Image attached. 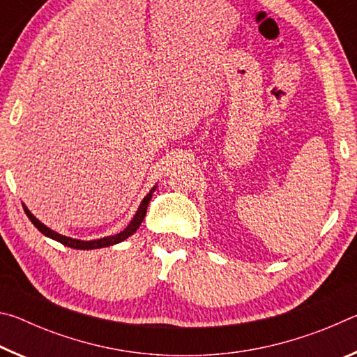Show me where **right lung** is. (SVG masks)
<instances>
[{
  "instance_id": "add662e5",
  "label": "right lung",
  "mask_w": 357,
  "mask_h": 357,
  "mask_svg": "<svg viewBox=\"0 0 357 357\" xmlns=\"http://www.w3.org/2000/svg\"><path fill=\"white\" fill-rule=\"evenodd\" d=\"M154 185L153 189L149 190V193L146 197L143 198L140 206H138L137 213L134 215V219L130 220V223L128 227H126L123 231L118 233V234H113V236H107V238H100V239H94V241H80V239H74V238H68V236H63V234H59L56 231H53L52 228L45 227L44 223H42L39 219H36V217L31 214V211H29L25 204H23V209H25V213L28 215V219L33 222V225L39 229V231L44 234V236L50 238V239H55L58 243H61L63 245H68L70 249H77V250H93V249H102V247H110L114 244H119L123 243L124 239H128L129 236L134 234L138 227L142 225V222L144 219V215H146V209H148V204L151 202V198H153V192L155 190Z\"/></svg>"
}]
</instances>
